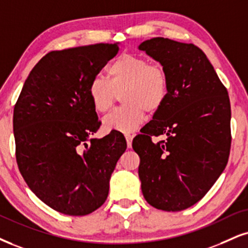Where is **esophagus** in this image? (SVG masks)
Segmentation results:
<instances>
[{"instance_id":"esophagus-1","label":"esophagus","mask_w":248,"mask_h":248,"mask_svg":"<svg viewBox=\"0 0 248 248\" xmlns=\"http://www.w3.org/2000/svg\"><path fill=\"white\" fill-rule=\"evenodd\" d=\"M133 137H134V134H132V133H125V139H126L127 147H129V148H131V146H132Z\"/></svg>"}]
</instances>
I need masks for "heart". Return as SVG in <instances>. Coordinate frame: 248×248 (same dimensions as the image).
Masks as SVG:
<instances>
[{"mask_svg":"<svg viewBox=\"0 0 248 248\" xmlns=\"http://www.w3.org/2000/svg\"><path fill=\"white\" fill-rule=\"evenodd\" d=\"M169 91V79L161 66L133 54H122L108 68V80L92 79L88 95L94 109L107 112L122 92L124 103L103 118L107 131L127 133L142 123L146 110L155 112L163 106Z\"/></svg>","mask_w":248,"mask_h":248,"instance_id":"b5f03b06","label":"heart"}]
</instances>
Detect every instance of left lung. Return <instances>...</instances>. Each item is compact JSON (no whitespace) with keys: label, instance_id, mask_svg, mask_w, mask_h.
<instances>
[{"label":"left lung","instance_id":"obj_1","mask_svg":"<svg viewBox=\"0 0 248 248\" xmlns=\"http://www.w3.org/2000/svg\"><path fill=\"white\" fill-rule=\"evenodd\" d=\"M138 49L160 63L169 79L166 102L132 142L141 191L155 208L179 212L201 200L227 167L230 100L197 46L153 38ZM163 134L166 140L151 141Z\"/></svg>","mask_w":248,"mask_h":248}]
</instances>
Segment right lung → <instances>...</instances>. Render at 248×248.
<instances>
[{
    "label": "right lung",
    "mask_w": 248,
    "mask_h": 248,
    "mask_svg": "<svg viewBox=\"0 0 248 248\" xmlns=\"http://www.w3.org/2000/svg\"><path fill=\"white\" fill-rule=\"evenodd\" d=\"M97 44L50 51L30 72L14 109L19 171L31 191L70 216L103 204L126 140L118 131L91 138L100 122L88 86L118 51Z\"/></svg>",
    "instance_id": "obj_1"
}]
</instances>
